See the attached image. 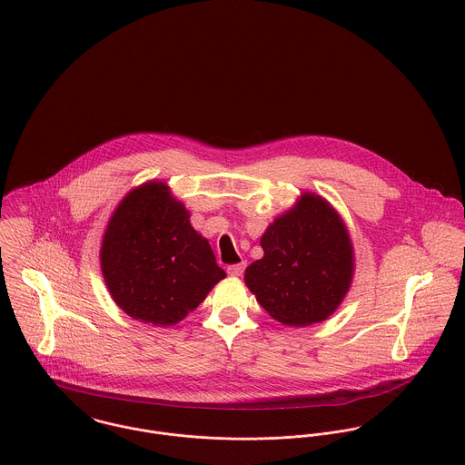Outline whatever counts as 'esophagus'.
<instances>
[{
    "label": "esophagus",
    "instance_id": "34e87169",
    "mask_svg": "<svg viewBox=\"0 0 465 465\" xmlns=\"http://www.w3.org/2000/svg\"><path fill=\"white\" fill-rule=\"evenodd\" d=\"M243 272H245V263H240V265H232L227 268V273H229L231 277H240Z\"/></svg>",
    "mask_w": 465,
    "mask_h": 465
}]
</instances>
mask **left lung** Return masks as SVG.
I'll return each mask as SVG.
<instances>
[{"label": "left lung", "instance_id": "left-lung-1", "mask_svg": "<svg viewBox=\"0 0 465 465\" xmlns=\"http://www.w3.org/2000/svg\"><path fill=\"white\" fill-rule=\"evenodd\" d=\"M263 258L245 270V284L277 322L292 328L326 321L354 275L349 231L326 199L304 192L262 236Z\"/></svg>", "mask_w": 465, "mask_h": 465}]
</instances>
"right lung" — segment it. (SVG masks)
Instances as JSON below:
<instances>
[{
  "label": "right lung",
  "mask_w": 465,
  "mask_h": 465,
  "mask_svg": "<svg viewBox=\"0 0 465 465\" xmlns=\"http://www.w3.org/2000/svg\"><path fill=\"white\" fill-rule=\"evenodd\" d=\"M113 301L134 321L170 328L207 297L225 272L190 211L163 181L131 190L114 209L100 247Z\"/></svg>",
  "instance_id": "1"
}]
</instances>
